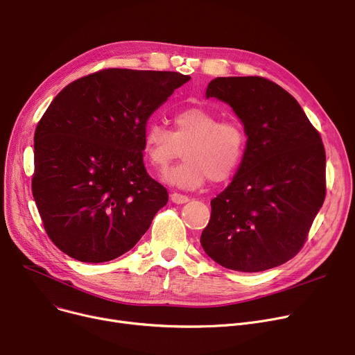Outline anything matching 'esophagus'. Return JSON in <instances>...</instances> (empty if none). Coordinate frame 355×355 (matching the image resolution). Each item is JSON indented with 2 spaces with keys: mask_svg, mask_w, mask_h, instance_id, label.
<instances>
[{
  "mask_svg": "<svg viewBox=\"0 0 355 355\" xmlns=\"http://www.w3.org/2000/svg\"><path fill=\"white\" fill-rule=\"evenodd\" d=\"M171 201L174 204H185L190 201V198H188L187 196H182V194H178V193H173L171 194Z\"/></svg>",
  "mask_w": 355,
  "mask_h": 355,
  "instance_id": "esophagus-1",
  "label": "esophagus"
}]
</instances>
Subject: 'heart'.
<instances>
[{
  "instance_id": "heart-1",
  "label": "heart",
  "mask_w": 355,
  "mask_h": 355,
  "mask_svg": "<svg viewBox=\"0 0 355 355\" xmlns=\"http://www.w3.org/2000/svg\"><path fill=\"white\" fill-rule=\"evenodd\" d=\"M245 132L234 120L202 107L174 114L173 130L153 123L146 128L143 148L151 167L164 171L184 151V161L165 173L162 180L182 190H194L208 178L223 182L239 170L245 153Z\"/></svg>"
}]
</instances>
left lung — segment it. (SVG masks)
Here are the masks:
<instances>
[{
    "label": "left lung",
    "mask_w": 355,
    "mask_h": 355,
    "mask_svg": "<svg viewBox=\"0 0 355 355\" xmlns=\"http://www.w3.org/2000/svg\"><path fill=\"white\" fill-rule=\"evenodd\" d=\"M205 97L232 108L247 144L231 184L211 200L200 243L230 270L284 264L304 245L325 198L321 137L291 94L263 77H218Z\"/></svg>",
    "instance_id": "1"
}]
</instances>
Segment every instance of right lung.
Returning a JSON list of instances; mask_svg holds the SVG:
<instances>
[{"instance_id": "add662e5", "label": "right lung", "mask_w": 355, "mask_h": 355, "mask_svg": "<svg viewBox=\"0 0 355 355\" xmlns=\"http://www.w3.org/2000/svg\"><path fill=\"white\" fill-rule=\"evenodd\" d=\"M191 77L108 68L68 84L34 135L33 196L67 255L105 263L130 251L168 201L143 162L151 114Z\"/></svg>"}]
</instances>
